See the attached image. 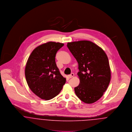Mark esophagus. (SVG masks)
Returning <instances> with one entry per match:
<instances>
[{"instance_id": "1", "label": "esophagus", "mask_w": 132, "mask_h": 132, "mask_svg": "<svg viewBox=\"0 0 132 132\" xmlns=\"http://www.w3.org/2000/svg\"><path fill=\"white\" fill-rule=\"evenodd\" d=\"M74 73H71L70 75H69L68 76V77L69 78H72V77H74Z\"/></svg>"}]
</instances>
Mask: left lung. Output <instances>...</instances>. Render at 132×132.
I'll list each match as a JSON object with an SVG mask.
<instances>
[{"label":"left lung","instance_id":"8db88e82","mask_svg":"<svg viewBox=\"0 0 132 132\" xmlns=\"http://www.w3.org/2000/svg\"><path fill=\"white\" fill-rule=\"evenodd\" d=\"M68 49L78 64L80 82L75 88L76 95L86 103L98 101L106 91L111 79L107 55L94 43L81 40L68 43Z\"/></svg>","mask_w":132,"mask_h":132}]
</instances>
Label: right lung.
Wrapping results in <instances>:
<instances>
[{"instance_id": "right-lung-1", "label": "right lung", "mask_w": 132, "mask_h": 132, "mask_svg": "<svg viewBox=\"0 0 132 132\" xmlns=\"http://www.w3.org/2000/svg\"><path fill=\"white\" fill-rule=\"evenodd\" d=\"M63 44L50 42L36 47L29 57L25 68L26 81L31 91L40 98L50 100L62 89L66 78L55 62L57 51Z\"/></svg>"}]
</instances>
